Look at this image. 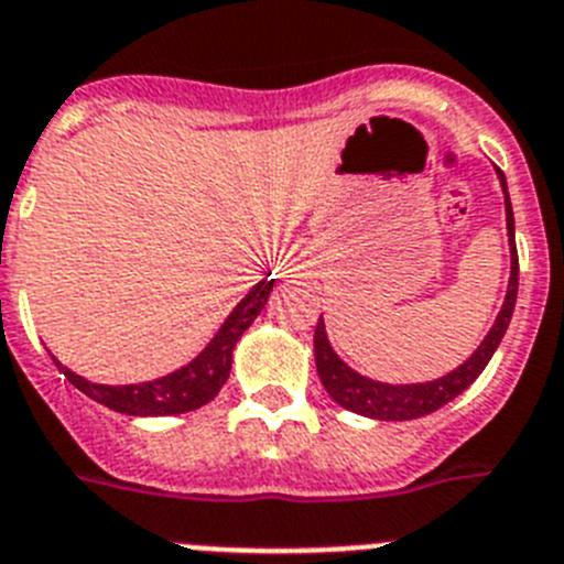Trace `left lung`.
<instances>
[{"label":"left lung","instance_id":"left-lung-1","mask_svg":"<svg viewBox=\"0 0 564 564\" xmlns=\"http://www.w3.org/2000/svg\"><path fill=\"white\" fill-rule=\"evenodd\" d=\"M499 187L506 195V224H508V247H511V278H508V292L506 301H502V310H499L497 321H494L491 332L486 335V340L479 343L477 351H474L463 366H457L448 375L437 377V380H429V383H380V380H371L364 377L360 371L349 369L343 364L340 357L332 349L329 337H326V326H323V317L315 326V366L317 375H321L323 389L329 391V398L335 400L343 409L355 411V414H364L371 420H417L431 414V411L443 409L445 403H452L457 394H463L468 386L482 375V369L488 366V360L494 357L497 346L506 337L508 323H511L513 306H517V289H519V258H517V238H513V209L511 198H508V184L502 170H497Z\"/></svg>","mask_w":564,"mask_h":564}]
</instances>
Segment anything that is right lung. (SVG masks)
<instances>
[{"mask_svg": "<svg viewBox=\"0 0 564 564\" xmlns=\"http://www.w3.org/2000/svg\"><path fill=\"white\" fill-rule=\"evenodd\" d=\"M275 281L254 283L238 306L229 312L227 321L221 323V329L215 332L213 340L204 346L198 357H193L187 366L170 371V375L159 377V380H147V383H130V386H105L90 383L76 371L65 369L58 364V371L76 386L78 391H85L87 398L96 403L107 405L112 411L130 414V417H166V414H184V411H195L221 391L227 383L229 369H232V349L235 343L241 340L243 332L254 323V317L261 315L267 306L269 292H272Z\"/></svg>", "mask_w": 564, "mask_h": 564, "instance_id": "add662e5", "label": "right lung"}]
</instances>
